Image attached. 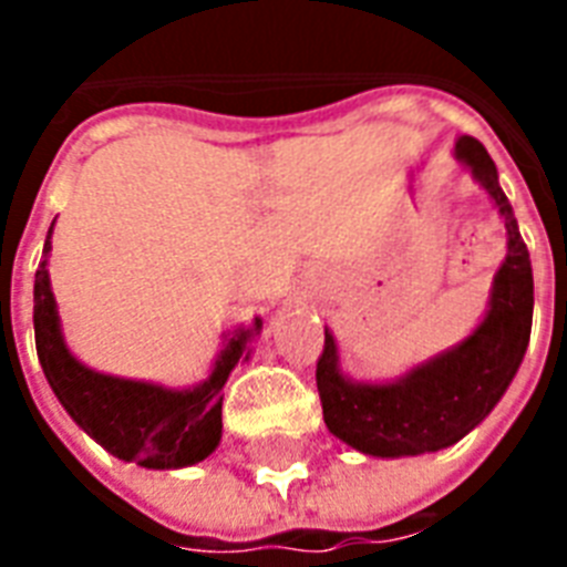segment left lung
Wrapping results in <instances>:
<instances>
[{"label":"left lung","instance_id":"1","mask_svg":"<svg viewBox=\"0 0 567 567\" xmlns=\"http://www.w3.org/2000/svg\"><path fill=\"white\" fill-rule=\"evenodd\" d=\"M453 155L494 199L506 226V258L494 274L480 327L450 350L391 382L347 377L336 336L323 329L318 391L327 430L364 456L403 458L462 441L492 414L518 373L533 329V265L518 220L503 194L497 167L471 135L456 137Z\"/></svg>","mask_w":567,"mask_h":567}]
</instances>
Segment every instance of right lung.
Segmentation results:
<instances>
[{
    "label": "right lung",
    "mask_w": 567,
    "mask_h": 567,
    "mask_svg": "<svg viewBox=\"0 0 567 567\" xmlns=\"http://www.w3.org/2000/svg\"><path fill=\"white\" fill-rule=\"evenodd\" d=\"M52 226L34 274V344L58 403L96 444L123 462H135L150 471H176L212 456L223 435L220 391L235 364L252 353V341L261 336V318L226 332L212 373L190 388H167L93 371L70 353L61 332L47 270Z\"/></svg>",
    "instance_id": "1"
}]
</instances>
